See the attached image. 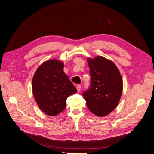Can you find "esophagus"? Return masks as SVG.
I'll list each match as a JSON object with an SVG mask.
<instances>
[{
    "label": "esophagus",
    "instance_id": "34e87169",
    "mask_svg": "<svg viewBox=\"0 0 154 154\" xmlns=\"http://www.w3.org/2000/svg\"><path fill=\"white\" fill-rule=\"evenodd\" d=\"M81 85H78L77 86H76V89H77V91H78V92H80V90H81Z\"/></svg>",
    "mask_w": 154,
    "mask_h": 154
}]
</instances>
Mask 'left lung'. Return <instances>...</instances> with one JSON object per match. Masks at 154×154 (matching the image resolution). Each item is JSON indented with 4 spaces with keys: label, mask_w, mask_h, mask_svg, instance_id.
I'll use <instances>...</instances> for the list:
<instances>
[{
    "label": "left lung",
    "mask_w": 154,
    "mask_h": 154,
    "mask_svg": "<svg viewBox=\"0 0 154 154\" xmlns=\"http://www.w3.org/2000/svg\"><path fill=\"white\" fill-rule=\"evenodd\" d=\"M91 85L83 93L87 106L92 113L104 117L119 103L123 92V80L115 63L101 56L88 58Z\"/></svg>",
    "instance_id": "left-lung-1"
}]
</instances>
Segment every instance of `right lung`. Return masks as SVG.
<instances>
[{
    "instance_id": "add662e5",
    "label": "right lung",
    "mask_w": 154,
    "mask_h": 154,
    "mask_svg": "<svg viewBox=\"0 0 154 154\" xmlns=\"http://www.w3.org/2000/svg\"><path fill=\"white\" fill-rule=\"evenodd\" d=\"M64 63L57 59L47 60L36 69L32 80V91L38 107L50 116L66 109V100L76 88L63 71Z\"/></svg>"
}]
</instances>
